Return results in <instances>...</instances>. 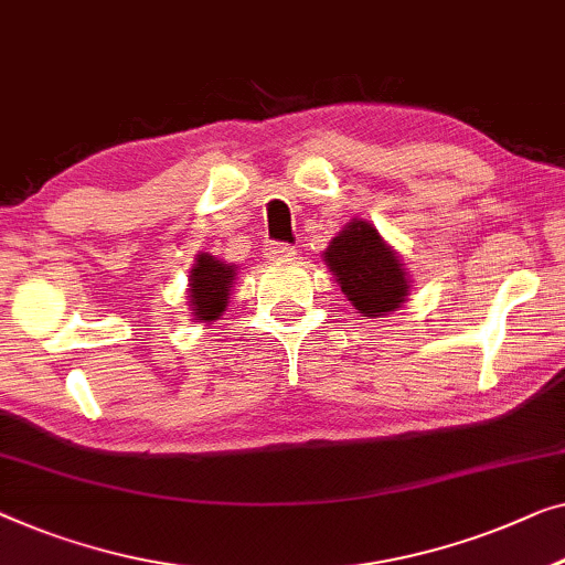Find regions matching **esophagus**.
<instances>
[{
    "mask_svg": "<svg viewBox=\"0 0 565 565\" xmlns=\"http://www.w3.org/2000/svg\"><path fill=\"white\" fill-rule=\"evenodd\" d=\"M265 255L267 259H273V263H288V259L296 257V247H290V244L285 242H269Z\"/></svg>",
    "mask_w": 565,
    "mask_h": 565,
    "instance_id": "1",
    "label": "esophagus"
}]
</instances>
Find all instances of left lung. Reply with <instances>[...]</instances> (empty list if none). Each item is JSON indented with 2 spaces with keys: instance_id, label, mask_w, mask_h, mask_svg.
Wrapping results in <instances>:
<instances>
[{
  "instance_id": "8db88e82",
  "label": "left lung",
  "mask_w": 565,
  "mask_h": 565,
  "mask_svg": "<svg viewBox=\"0 0 565 565\" xmlns=\"http://www.w3.org/2000/svg\"><path fill=\"white\" fill-rule=\"evenodd\" d=\"M326 263L359 313L384 316L407 296L403 265L372 224H347L326 249Z\"/></svg>"
}]
</instances>
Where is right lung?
Here are the masks:
<instances>
[{"label": "right lung", "mask_w": 565, "mask_h": 565, "mask_svg": "<svg viewBox=\"0 0 565 565\" xmlns=\"http://www.w3.org/2000/svg\"><path fill=\"white\" fill-rule=\"evenodd\" d=\"M234 280V267L218 263L211 255L195 257L191 269V308L195 321H216L228 302V288Z\"/></svg>", "instance_id": "right-lung-1"}]
</instances>
